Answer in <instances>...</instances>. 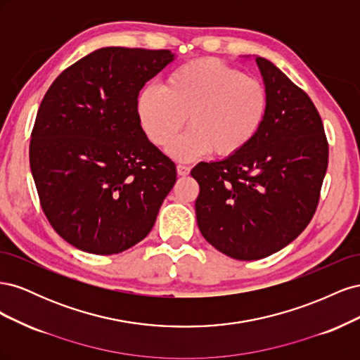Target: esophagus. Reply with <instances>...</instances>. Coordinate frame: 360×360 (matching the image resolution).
<instances>
[{
  "label": "esophagus",
  "mask_w": 360,
  "mask_h": 360,
  "mask_svg": "<svg viewBox=\"0 0 360 360\" xmlns=\"http://www.w3.org/2000/svg\"><path fill=\"white\" fill-rule=\"evenodd\" d=\"M189 171H191V168L186 167V165H177V174L180 177H186Z\"/></svg>",
  "instance_id": "esophagus-1"
}]
</instances>
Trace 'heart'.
I'll use <instances>...</instances> for the list:
<instances>
[{
  "label": "heart",
  "instance_id": "b5f03b06",
  "mask_svg": "<svg viewBox=\"0 0 360 360\" xmlns=\"http://www.w3.org/2000/svg\"><path fill=\"white\" fill-rule=\"evenodd\" d=\"M267 93L257 78L213 58L174 69L162 89L147 85L136 97V115L151 144L163 147L187 118L190 129L168 147L189 162L213 151L226 158L242 151L264 122Z\"/></svg>",
  "mask_w": 360,
  "mask_h": 360
}]
</instances>
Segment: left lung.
<instances>
[{
    "label": "left lung",
    "mask_w": 360,
    "mask_h": 360,
    "mask_svg": "<svg viewBox=\"0 0 360 360\" xmlns=\"http://www.w3.org/2000/svg\"><path fill=\"white\" fill-rule=\"evenodd\" d=\"M267 111L255 138L219 162H200L195 201L201 234L222 254L252 261L291 243L317 210L329 144L309 96L274 63L255 58Z\"/></svg>",
    "instance_id": "8db88e82"
}]
</instances>
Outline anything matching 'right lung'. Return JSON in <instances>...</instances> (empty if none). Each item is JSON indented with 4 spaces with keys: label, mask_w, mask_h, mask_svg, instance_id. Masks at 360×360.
Returning a JSON list of instances; mask_svg holds the SVG:
<instances>
[{
    "label": "right lung",
    "mask_w": 360,
    "mask_h": 360,
    "mask_svg": "<svg viewBox=\"0 0 360 360\" xmlns=\"http://www.w3.org/2000/svg\"><path fill=\"white\" fill-rule=\"evenodd\" d=\"M172 60L168 49H97L43 97L30 143L32 179L53 230L84 252L120 254L143 240L177 180L136 115L141 89Z\"/></svg>",
    "instance_id": "obj_1"
}]
</instances>
